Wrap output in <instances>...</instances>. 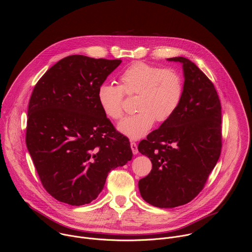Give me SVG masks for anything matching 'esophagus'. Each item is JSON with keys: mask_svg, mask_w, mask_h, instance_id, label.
<instances>
[{"mask_svg": "<svg viewBox=\"0 0 252 252\" xmlns=\"http://www.w3.org/2000/svg\"><path fill=\"white\" fill-rule=\"evenodd\" d=\"M130 148H131V151H132V154H133V155H136V154L138 153V151H137V145H136L135 142H133V141L130 142Z\"/></svg>", "mask_w": 252, "mask_h": 252, "instance_id": "1", "label": "esophagus"}]
</instances>
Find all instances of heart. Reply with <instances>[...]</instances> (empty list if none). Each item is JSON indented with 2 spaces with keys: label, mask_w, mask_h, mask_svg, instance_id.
<instances>
[{
  "label": "heart",
  "mask_w": 252,
  "mask_h": 252,
  "mask_svg": "<svg viewBox=\"0 0 252 252\" xmlns=\"http://www.w3.org/2000/svg\"><path fill=\"white\" fill-rule=\"evenodd\" d=\"M120 86L104 83L97 88L96 97L103 114L118 121L124 116L125 94L136 95V114L120 125L122 133L138 139L150 132L155 121L164 123L177 111L184 96L183 76L175 68H162L145 62H135L119 77Z\"/></svg>",
  "instance_id": "b5f03b06"
}]
</instances>
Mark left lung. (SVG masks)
Masks as SVG:
<instances>
[{
    "label": "left lung",
    "instance_id": "obj_1",
    "mask_svg": "<svg viewBox=\"0 0 252 252\" xmlns=\"http://www.w3.org/2000/svg\"><path fill=\"white\" fill-rule=\"evenodd\" d=\"M185 91L175 114L138 143L153 168L138 182L141 197L160 208L191 201L204 188L221 152V105L211 81L184 57Z\"/></svg>",
    "mask_w": 252,
    "mask_h": 252
}]
</instances>
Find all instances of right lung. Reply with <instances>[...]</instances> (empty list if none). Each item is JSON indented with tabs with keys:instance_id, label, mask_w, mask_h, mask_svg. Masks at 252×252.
<instances>
[{
	"instance_id": "right-lung-1",
	"label": "right lung",
	"mask_w": 252,
	"mask_h": 252,
	"mask_svg": "<svg viewBox=\"0 0 252 252\" xmlns=\"http://www.w3.org/2000/svg\"><path fill=\"white\" fill-rule=\"evenodd\" d=\"M121 60L68 56L49 68L32 93L26 143L45 189L84 205L97 197L107 174L132 158L129 140L101 111L97 88Z\"/></svg>"
}]
</instances>
